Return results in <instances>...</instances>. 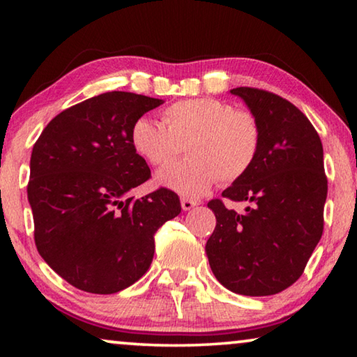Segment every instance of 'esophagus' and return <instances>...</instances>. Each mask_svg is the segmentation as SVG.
<instances>
[{"label": "esophagus", "instance_id": "esophagus-1", "mask_svg": "<svg viewBox=\"0 0 357 357\" xmlns=\"http://www.w3.org/2000/svg\"><path fill=\"white\" fill-rule=\"evenodd\" d=\"M197 202L195 200H189V198H181V208L184 211H190L192 208L197 206Z\"/></svg>", "mask_w": 357, "mask_h": 357}]
</instances>
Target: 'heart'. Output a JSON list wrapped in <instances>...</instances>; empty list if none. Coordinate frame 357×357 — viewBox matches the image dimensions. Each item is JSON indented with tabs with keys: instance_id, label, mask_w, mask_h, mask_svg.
I'll return each instance as SVG.
<instances>
[{
	"instance_id": "obj_1",
	"label": "heart",
	"mask_w": 357,
	"mask_h": 357,
	"mask_svg": "<svg viewBox=\"0 0 357 357\" xmlns=\"http://www.w3.org/2000/svg\"><path fill=\"white\" fill-rule=\"evenodd\" d=\"M261 142L258 121L245 110L213 98L174 102L162 123L140 116L130 128V144L151 165L162 167L185 144L189 159L157 173L160 187L184 197H202L219 179L233 183L250 170Z\"/></svg>"
}]
</instances>
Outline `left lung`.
I'll list each match as a JSON object with an SVG mask.
<instances>
[{
    "instance_id": "obj_1",
    "label": "left lung",
    "mask_w": 357,
    "mask_h": 357,
    "mask_svg": "<svg viewBox=\"0 0 357 357\" xmlns=\"http://www.w3.org/2000/svg\"><path fill=\"white\" fill-rule=\"evenodd\" d=\"M245 102L261 132L258 155L243 178L222 192L249 202L244 214L211 200L214 233L206 255L215 279L229 291L271 296L299 279L323 234L328 197L323 144L291 102L257 88L229 91Z\"/></svg>"
}]
</instances>
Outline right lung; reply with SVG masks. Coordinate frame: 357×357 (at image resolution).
Listing matches in <instances>:
<instances>
[{"label":"right lung","instance_id":"1","mask_svg":"<svg viewBox=\"0 0 357 357\" xmlns=\"http://www.w3.org/2000/svg\"><path fill=\"white\" fill-rule=\"evenodd\" d=\"M160 104L134 93L99 94L59 113L34 144L28 202L36 247L82 291L113 294L135 283L153 261L155 231L181 213L178 195L164 187L138 200L129 195L151 176L130 128Z\"/></svg>","mask_w":357,"mask_h":357}]
</instances>
